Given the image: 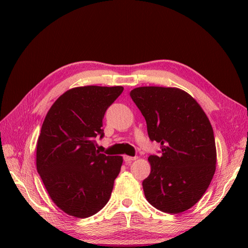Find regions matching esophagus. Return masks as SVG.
Wrapping results in <instances>:
<instances>
[{
	"instance_id": "34e87169",
	"label": "esophagus",
	"mask_w": 248,
	"mask_h": 248,
	"mask_svg": "<svg viewBox=\"0 0 248 248\" xmlns=\"http://www.w3.org/2000/svg\"><path fill=\"white\" fill-rule=\"evenodd\" d=\"M137 159V157H131V156H127V155H125L124 156V160L126 161V162H131V161H133V160H136Z\"/></svg>"
}]
</instances>
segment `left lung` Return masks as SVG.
Returning <instances> with one entry per match:
<instances>
[{"instance_id":"8db88e82","label":"left lung","mask_w":248,"mask_h":248,"mask_svg":"<svg viewBox=\"0 0 248 248\" xmlns=\"http://www.w3.org/2000/svg\"><path fill=\"white\" fill-rule=\"evenodd\" d=\"M130 97L145 117L150 140L161 149L159 156L148 158L145 197L162 212H184L201 200L214 176L211 123L196 99L178 88L139 87Z\"/></svg>"}]
</instances>
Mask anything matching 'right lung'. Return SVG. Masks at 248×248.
I'll return each mask as SVG.
<instances>
[{
	"label": "right lung",
	"mask_w": 248,
	"mask_h": 248,
	"mask_svg": "<svg viewBox=\"0 0 248 248\" xmlns=\"http://www.w3.org/2000/svg\"><path fill=\"white\" fill-rule=\"evenodd\" d=\"M124 88L86 86L66 91L52 104L37 140L36 166L55 204L86 218L107 205L123 163L122 156L96 150L102 120Z\"/></svg>",
	"instance_id": "right-lung-1"
}]
</instances>
